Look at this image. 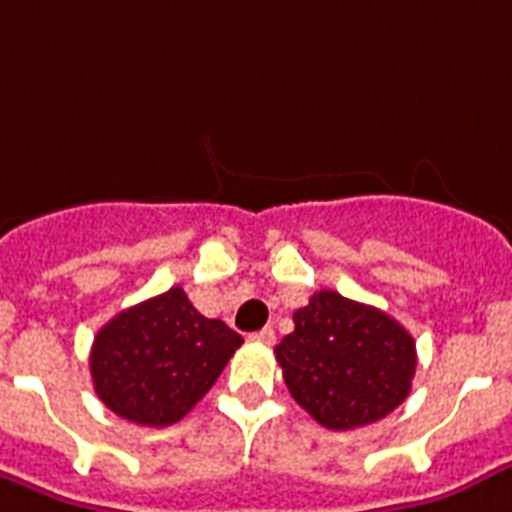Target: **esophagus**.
<instances>
[{"mask_svg": "<svg viewBox=\"0 0 512 512\" xmlns=\"http://www.w3.org/2000/svg\"><path fill=\"white\" fill-rule=\"evenodd\" d=\"M251 339H256V342H264V344H275V339H277L275 328H261V331H256Z\"/></svg>", "mask_w": 512, "mask_h": 512, "instance_id": "1", "label": "esophagus"}]
</instances>
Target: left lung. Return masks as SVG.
<instances>
[{
    "instance_id": "left-lung-1",
    "label": "left lung",
    "mask_w": 512,
    "mask_h": 512,
    "mask_svg": "<svg viewBox=\"0 0 512 512\" xmlns=\"http://www.w3.org/2000/svg\"><path fill=\"white\" fill-rule=\"evenodd\" d=\"M275 347L288 392L318 425L355 430L403 403L417 371V344L387 312L318 291L293 312Z\"/></svg>"
}]
</instances>
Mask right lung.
Returning a JSON list of instances; mask_svg holds the SVG:
<instances>
[{
    "label": "right lung",
    "mask_w": 512,
    "mask_h": 512,
    "mask_svg": "<svg viewBox=\"0 0 512 512\" xmlns=\"http://www.w3.org/2000/svg\"><path fill=\"white\" fill-rule=\"evenodd\" d=\"M240 344L243 336L200 315L176 285L122 310L95 334V395L128 422L168 427L211 390Z\"/></svg>",
    "instance_id": "obj_1"
}]
</instances>
